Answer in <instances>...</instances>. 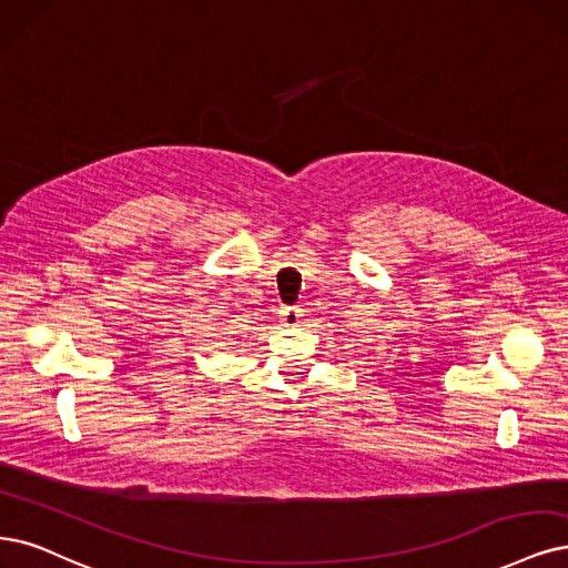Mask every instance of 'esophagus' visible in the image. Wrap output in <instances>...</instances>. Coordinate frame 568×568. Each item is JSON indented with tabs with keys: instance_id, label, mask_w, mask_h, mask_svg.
<instances>
[{
	"instance_id": "1",
	"label": "esophagus",
	"mask_w": 568,
	"mask_h": 568,
	"mask_svg": "<svg viewBox=\"0 0 568 568\" xmlns=\"http://www.w3.org/2000/svg\"><path fill=\"white\" fill-rule=\"evenodd\" d=\"M302 308H295V306H285L281 308V323L287 325V327H295L300 321H302Z\"/></svg>"
}]
</instances>
